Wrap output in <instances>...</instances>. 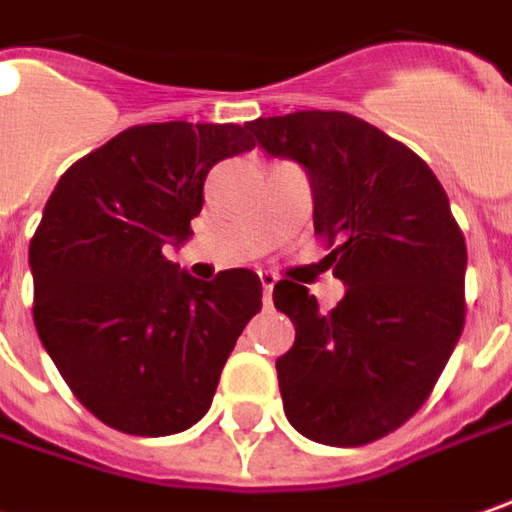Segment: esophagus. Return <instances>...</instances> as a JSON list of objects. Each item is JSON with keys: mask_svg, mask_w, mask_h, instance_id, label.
<instances>
[{"mask_svg": "<svg viewBox=\"0 0 512 512\" xmlns=\"http://www.w3.org/2000/svg\"><path fill=\"white\" fill-rule=\"evenodd\" d=\"M259 279H262L264 290V307H270V301H273V287H276V276H273V273H259Z\"/></svg>", "mask_w": 512, "mask_h": 512, "instance_id": "34e87169", "label": "esophagus"}]
</instances>
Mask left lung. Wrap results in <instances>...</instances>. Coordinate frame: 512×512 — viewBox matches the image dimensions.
Masks as SVG:
<instances>
[{
	"label": "left lung",
	"mask_w": 512,
	"mask_h": 512,
	"mask_svg": "<svg viewBox=\"0 0 512 512\" xmlns=\"http://www.w3.org/2000/svg\"><path fill=\"white\" fill-rule=\"evenodd\" d=\"M273 157L307 168L315 236L346 296L329 312L281 279L296 344L276 360L284 414L312 442L355 448L397 431L431 397L465 327V236L423 157L346 112L248 123Z\"/></svg>",
	"instance_id": "left-lung-1"
}]
</instances>
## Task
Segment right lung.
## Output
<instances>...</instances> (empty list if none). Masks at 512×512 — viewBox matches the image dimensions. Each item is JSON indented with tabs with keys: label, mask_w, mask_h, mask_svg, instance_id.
Wrapping results in <instances>:
<instances>
[{
	"label": "right lung",
	"mask_w": 512,
	"mask_h": 512,
	"mask_svg": "<svg viewBox=\"0 0 512 512\" xmlns=\"http://www.w3.org/2000/svg\"><path fill=\"white\" fill-rule=\"evenodd\" d=\"M256 143L236 123H146L75 160L30 239L33 321L75 400L135 437L205 417L262 281L191 279L163 245L191 236L208 171Z\"/></svg>",
	"instance_id": "obj_1"
}]
</instances>
